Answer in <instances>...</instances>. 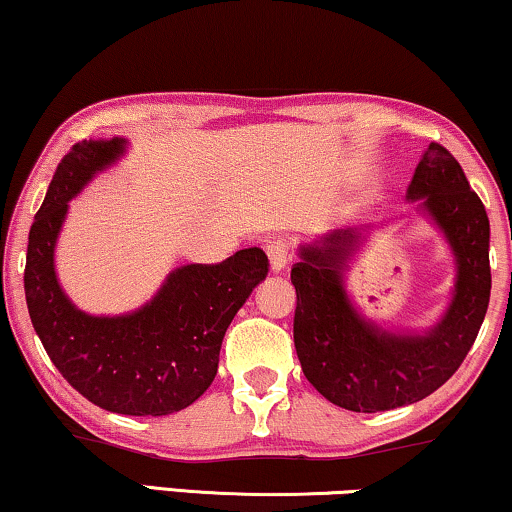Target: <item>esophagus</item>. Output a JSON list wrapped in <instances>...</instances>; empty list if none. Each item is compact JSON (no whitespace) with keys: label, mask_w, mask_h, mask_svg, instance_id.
<instances>
[{"label":"esophagus","mask_w":512,"mask_h":512,"mask_svg":"<svg viewBox=\"0 0 512 512\" xmlns=\"http://www.w3.org/2000/svg\"><path fill=\"white\" fill-rule=\"evenodd\" d=\"M265 251H268V261H270V272L277 275L287 268L289 263V242L284 237H272V240L265 244Z\"/></svg>","instance_id":"1"}]
</instances>
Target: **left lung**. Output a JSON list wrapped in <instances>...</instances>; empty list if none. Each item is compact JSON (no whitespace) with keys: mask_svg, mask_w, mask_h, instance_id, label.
I'll use <instances>...</instances> for the list:
<instances>
[{"mask_svg":"<svg viewBox=\"0 0 512 512\" xmlns=\"http://www.w3.org/2000/svg\"><path fill=\"white\" fill-rule=\"evenodd\" d=\"M407 199L442 232L456 268L447 310L426 331L381 327L345 289V263L371 225L327 232L298 247L291 268L296 355L305 378L336 407L376 414L435 393L466 360L487 315L489 218L461 164L440 143L423 152Z\"/></svg>","mask_w":512,"mask_h":512,"instance_id":"obj_1","label":"left lung"}]
</instances>
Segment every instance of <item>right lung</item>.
Listing matches in <instances>:
<instances>
[{
    "label": "right lung",
    "mask_w": 512,
    "mask_h": 512,
    "mask_svg": "<svg viewBox=\"0 0 512 512\" xmlns=\"http://www.w3.org/2000/svg\"><path fill=\"white\" fill-rule=\"evenodd\" d=\"M126 138L82 141L58 164L28 237L25 301L46 355L86 400L112 414L167 416L211 386L232 317L268 275L251 247L218 265L171 270L157 294L124 315H89L56 275V244L70 199L126 155Z\"/></svg>",
    "instance_id": "obj_1"
}]
</instances>
